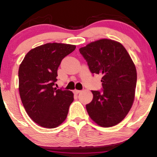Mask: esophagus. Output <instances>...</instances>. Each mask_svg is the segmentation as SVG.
Wrapping results in <instances>:
<instances>
[{
	"label": "esophagus",
	"mask_w": 157,
	"mask_h": 157,
	"mask_svg": "<svg viewBox=\"0 0 157 157\" xmlns=\"http://www.w3.org/2000/svg\"><path fill=\"white\" fill-rule=\"evenodd\" d=\"M80 92H81L80 90L75 89V90H74V91H73V93H74V94H78L79 93H80Z\"/></svg>",
	"instance_id": "34e87169"
}]
</instances>
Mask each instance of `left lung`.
Listing matches in <instances>:
<instances>
[{
    "mask_svg": "<svg viewBox=\"0 0 157 157\" xmlns=\"http://www.w3.org/2000/svg\"><path fill=\"white\" fill-rule=\"evenodd\" d=\"M92 74H101L102 88L91 91L93 100L86 105L89 115L101 127L120 123L134 100L137 74L124 46L111 39H100L79 48Z\"/></svg>",
    "mask_w": 157,
    "mask_h": 157,
    "instance_id": "obj_1",
    "label": "left lung"
}]
</instances>
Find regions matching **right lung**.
<instances>
[{"instance_id":"obj_1","label":"right lung","mask_w":157,"mask_h":157,"mask_svg":"<svg viewBox=\"0 0 157 157\" xmlns=\"http://www.w3.org/2000/svg\"><path fill=\"white\" fill-rule=\"evenodd\" d=\"M76 46L46 44L30 50L18 69V89L26 112L36 124L55 128L67 117L74 100L68 90L57 89V69L62 60Z\"/></svg>"}]
</instances>
